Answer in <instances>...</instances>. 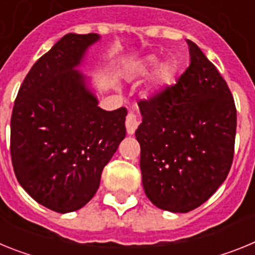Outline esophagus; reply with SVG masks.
<instances>
[{
  "instance_id": "esophagus-1",
  "label": "esophagus",
  "mask_w": 255,
  "mask_h": 255,
  "mask_svg": "<svg viewBox=\"0 0 255 255\" xmlns=\"http://www.w3.org/2000/svg\"><path fill=\"white\" fill-rule=\"evenodd\" d=\"M125 125H126V130H128V134H134L136 128L139 125V120L136 115L132 114V112H129L128 116H126V121H125Z\"/></svg>"
}]
</instances>
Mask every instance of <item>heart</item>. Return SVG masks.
<instances>
[{"instance_id":"heart-1","label":"heart","mask_w":255,"mask_h":255,"mask_svg":"<svg viewBox=\"0 0 255 255\" xmlns=\"http://www.w3.org/2000/svg\"><path fill=\"white\" fill-rule=\"evenodd\" d=\"M158 58L155 56H148V57L144 58L141 61L139 66L135 69L134 75H145L150 71V70L154 69L157 65H158ZM173 73H175V69H173V65L171 62H163L158 66L157 71H155L154 75V82L157 85H166L172 80Z\"/></svg>"}]
</instances>
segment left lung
Wrapping results in <instances>:
<instances>
[{
    "instance_id": "1",
    "label": "left lung",
    "mask_w": 255,
    "mask_h": 255,
    "mask_svg": "<svg viewBox=\"0 0 255 255\" xmlns=\"http://www.w3.org/2000/svg\"><path fill=\"white\" fill-rule=\"evenodd\" d=\"M190 65L175 85L140 101L135 131L143 188L155 207L186 213L226 180L234 158L236 107L225 79L186 39Z\"/></svg>"
}]
</instances>
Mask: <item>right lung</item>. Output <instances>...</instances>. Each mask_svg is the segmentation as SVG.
Masks as SVG:
<instances>
[{
  "label": "right lung",
  "instance_id": "obj_1",
  "mask_svg": "<svg viewBox=\"0 0 255 255\" xmlns=\"http://www.w3.org/2000/svg\"><path fill=\"white\" fill-rule=\"evenodd\" d=\"M101 37L64 35L33 65L11 116L16 179L35 202L58 213L84 207L126 135L125 107L105 111L78 70Z\"/></svg>",
  "mask_w": 255,
  "mask_h": 255
}]
</instances>
